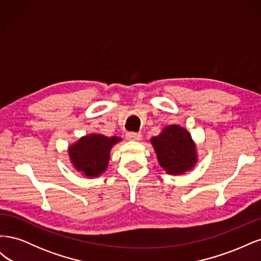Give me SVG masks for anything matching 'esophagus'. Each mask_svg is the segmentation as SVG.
<instances>
[{"label":"esophagus","mask_w":261,"mask_h":261,"mask_svg":"<svg viewBox=\"0 0 261 261\" xmlns=\"http://www.w3.org/2000/svg\"><path fill=\"white\" fill-rule=\"evenodd\" d=\"M141 134L139 133H127L126 134V138L128 140H134V141H139L141 140Z\"/></svg>","instance_id":"1"}]
</instances>
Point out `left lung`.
Instances as JSON below:
<instances>
[{"label": "left lung", "mask_w": 261, "mask_h": 261, "mask_svg": "<svg viewBox=\"0 0 261 261\" xmlns=\"http://www.w3.org/2000/svg\"><path fill=\"white\" fill-rule=\"evenodd\" d=\"M151 144L158 161L169 174H183L197 162L196 146L191 134L178 125L167 126L160 135L151 138Z\"/></svg>", "instance_id": "obj_1"}]
</instances>
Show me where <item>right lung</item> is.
Segmentation results:
<instances>
[{
	"label": "right lung",
	"mask_w": 261,
	"mask_h": 261,
	"mask_svg": "<svg viewBox=\"0 0 261 261\" xmlns=\"http://www.w3.org/2000/svg\"><path fill=\"white\" fill-rule=\"evenodd\" d=\"M122 139L90 134L69 146L68 155L74 168L87 177H97L107 170L111 148Z\"/></svg>",
	"instance_id": "right-lung-1"
}]
</instances>
